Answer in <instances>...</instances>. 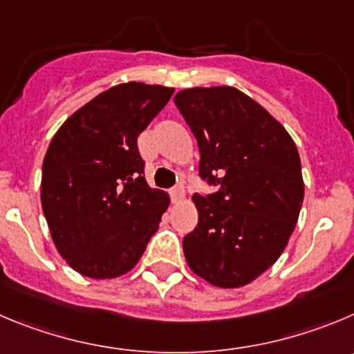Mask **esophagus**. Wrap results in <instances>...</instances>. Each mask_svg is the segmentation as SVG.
<instances>
[{
	"mask_svg": "<svg viewBox=\"0 0 354 354\" xmlns=\"http://www.w3.org/2000/svg\"><path fill=\"white\" fill-rule=\"evenodd\" d=\"M185 197V187L183 185H176L174 188H171V199L174 201V203H178V201H181Z\"/></svg>",
	"mask_w": 354,
	"mask_h": 354,
	"instance_id": "34e87169",
	"label": "esophagus"
}]
</instances>
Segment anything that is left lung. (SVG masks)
Instances as JSON below:
<instances>
[{"instance_id":"left-lung-1","label":"left lung","mask_w":354,"mask_h":354,"mask_svg":"<svg viewBox=\"0 0 354 354\" xmlns=\"http://www.w3.org/2000/svg\"><path fill=\"white\" fill-rule=\"evenodd\" d=\"M174 104L196 136L199 222L183 237L197 276L220 288L248 285L269 269L295 229L304 201L300 157L281 124L234 87L185 88Z\"/></svg>"}]
</instances>
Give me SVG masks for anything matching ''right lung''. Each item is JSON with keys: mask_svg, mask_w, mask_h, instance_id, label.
<instances>
[{"mask_svg": "<svg viewBox=\"0 0 354 354\" xmlns=\"http://www.w3.org/2000/svg\"><path fill=\"white\" fill-rule=\"evenodd\" d=\"M174 88L138 82L95 95L52 138L41 207L57 252L84 276L110 279L136 266L167 209L148 187L138 136Z\"/></svg>", "mask_w": 354, "mask_h": 354, "instance_id": "obj_1", "label": "right lung"}]
</instances>
